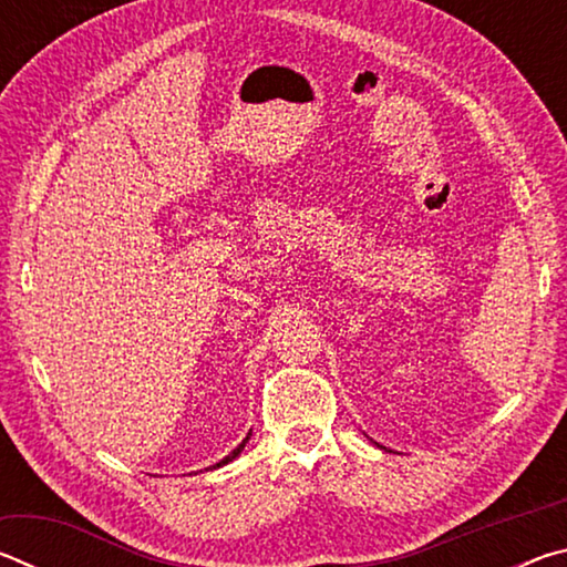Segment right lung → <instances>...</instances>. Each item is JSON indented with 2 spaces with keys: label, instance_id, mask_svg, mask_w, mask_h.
Wrapping results in <instances>:
<instances>
[{
  "label": "right lung",
  "instance_id": "1",
  "mask_svg": "<svg viewBox=\"0 0 567 567\" xmlns=\"http://www.w3.org/2000/svg\"><path fill=\"white\" fill-rule=\"evenodd\" d=\"M249 435H252V433H247V437L243 440V443H239L235 450H233V453H229L227 457H223V460H219V463H215V465H209V467H205V470H217V467H223V465H227V463H233V460L239 455V453H243V450H245V445H247V440H249Z\"/></svg>",
  "mask_w": 567,
  "mask_h": 567
}]
</instances>
